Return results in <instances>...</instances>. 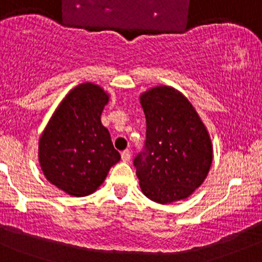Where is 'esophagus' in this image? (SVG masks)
Listing matches in <instances>:
<instances>
[{"mask_svg":"<svg viewBox=\"0 0 262 262\" xmlns=\"http://www.w3.org/2000/svg\"><path fill=\"white\" fill-rule=\"evenodd\" d=\"M121 158H122V160L125 161V163H128V161L131 160V152L128 150H125L121 154Z\"/></svg>","mask_w":262,"mask_h":262,"instance_id":"esophagus-1","label":"esophagus"}]
</instances>
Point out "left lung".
Returning <instances> with one entry per match:
<instances>
[{
	"instance_id": "8db88e82",
	"label": "left lung",
	"mask_w": 262,
	"mask_h": 262,
	"mask_svg": "<svg viewBox=\"0 0 262 262\" xmlns=\"http://www.w3.org/2000/svg\"><path fill=\"white\" fill-rule=\"evenodd\" d=\"M146 117L145 151L135 158L141 191L159 204L183 201L206 180L213 145L189 99L170 85L140 94Z\"/></svg>"
}]
</instances>
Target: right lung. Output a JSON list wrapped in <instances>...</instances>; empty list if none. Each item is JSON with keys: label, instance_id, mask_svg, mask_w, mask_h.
Returning a JSON list of instances; mask_svg holds the SVG:
<instances>
[{"label": "right lung", "instance_id": "add662e5", "mask_svg": "<svg viewBox=\"0 0 262 262\" xmlns=\"http://www.w3.org/2000/svg\"><path fill=\"white\" fill-rule=\"evenodd\" d=\"M110 94L91 82L61 99L39 140V164L53 185L73 196L94 193L120 161L101 115Z\"/></svg>", "mask_w": 262, "mask_h": 262}]
</instances>
